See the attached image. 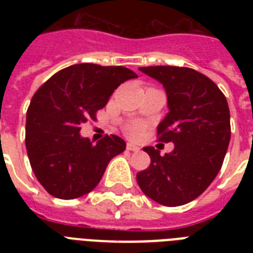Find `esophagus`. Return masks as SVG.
Instances as JSON below:
<instances>
[{
	"instance_id": "1",
	"label": "esophagus",
	"mask_w": 253,
	"mask_h": 253,
	"mask_svg": "<svg viewBox=\"0 0 253 253\" xmlns=\"http://www.w3.org/2000/svg\"><path fill=\"white\" fill-rule=\"evenodd\" d=\"M126 148L128 151H132V152H139V151H140V147H138L136 144H134V143H127Z\"/></svg>"
}]
</instances>
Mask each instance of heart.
<instances>
[{
	"label": "heart",
	"mask_w": 253,
	"mask_h": 253,
	"mask_svg": "<svg viewBox=\"0 0 253 253\" xmlns=\"http://www.w3.org/2000/svg\"><path fill=\"white\" fill-rule=\"evenodd\" d=\"M143 125L140 122H134V123H130L128 126L126 127V132L130 136H139V135L143 132Z\"/></svg>",
	"instance_id": "obj_1"
}]
</instances>
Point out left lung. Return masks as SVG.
Masks as SVG:
<instances>
[{"label":"left lung","instance_id":"obj_1","mask_svg":"<svg viewBox=\"0 0 253 253\" xmlns=\"http://www.w3.org/2000/svg\"><path fill=\"white\" fill-rule=\"evenodd\" d=\"M166 87L169 113L158 140L174 143L170 154L144 147L150 167L136 174L142 192L164 206H180L208 189L223 164L231 126L227 99L208 76L186 67H142Z\"/></svg>","mask_w":253,"mask_h":253}]
</instances>
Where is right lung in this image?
<instances>
[{
    "instance_id": "1",
    "label": "right lung",
    "mask_w": 253,
    "mask_h": 253,
    "mask_svg": "<svg viewBox=\"0 0 253 253\" xmlns=\"http://www.w3.org/2000/svg\"><path fill=\"white\" fill-rule=\"evenodd\" d=\"M138 75L125 67L75 64L61 69L34 94L26 115V150L33 172L51 196L73 200L98 185L111 159L126 148L117 135L97 144L81 138L113 91Z\"/></svg>"
}]
</instances>
